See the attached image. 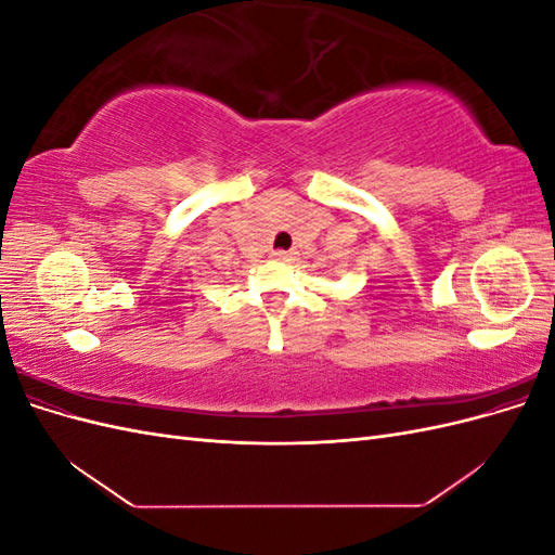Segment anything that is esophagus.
Segmentation results:
<instances>
[{
	"instance_id": "obj_1",
	"label": "esophagus",
	"mask_w": 555,
	"mask_h": 555,
	"mask_svg": "<svg viewBox=\"0 0 555 555\" xmlns=\"http://www.w3.org/2000/svg\"><path fill=\"white\" fill-rule=\"evenodd\" d=\"M273 257L280 259V261H289L292 259V251H287V249H273Z\"/></svg>"
}]
</instances>
